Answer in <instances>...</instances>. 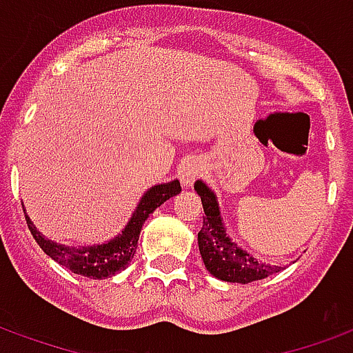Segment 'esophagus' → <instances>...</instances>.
I'll return each mask as SVG.
<instances>
[{"label":"esophagus","mask_w":353,"mask_h":353,"mask_svg":"<svg viewBox=\"0 0 353 353\" xmlns=\"http://www.w3.org/2000/svg\"><path fill=\"white\" fill-rule=\"evenodd\" d=\"M201 174V165L198 161H187L179 166V179H181L183 185H192L196 181V177Z\"/></svg>","instance_id":"34e87169"}]
</instances>
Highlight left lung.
Returning a JSON list of instances; mask_svg holds the SVG:
<instances>
[{
    "instance_id": "obj_1",
    "label": "left lung",
    "mask_w": 353,
    "mask_h": 353,
    "mask_svg": "<svg viewBox=\"0 0 353 353\" xmlns=\"http://www.w3.org/2000/svg\"><path fill=\"white\" fill-rule=\"evenodd\" d=\"M194 188L200 194L205 212L203 225L198 233V246L205 268L214 278L230 283H252L268 278L283 268V266L259 263L248 252L239 248L235 242H231L230 236L225 235L224 222L220 219L219 203L214 194L201 181H196Z\"/></svg>"
}]
</instances>
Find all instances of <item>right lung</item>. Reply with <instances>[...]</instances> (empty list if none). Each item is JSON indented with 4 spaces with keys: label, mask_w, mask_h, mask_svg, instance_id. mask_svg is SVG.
I'll list each match as a JSON object with an SVG mask.
<instances>
[{
    "label": "right lung",
    "mask_w": 353,
    "mask_h": 353,
    "mask_svg": "<svg viewBox=\"0 0 353 353\" xmlns=\"http://www.w3.org/2000/svg\"><path fill=\"white\" fill-rule=\"evenodd\" d=\"M181 192L179 181L163 183L155 185L142 196L141 203L133 212V219L129 220L122 235L117 236L114 241L101 244V246H88V248H72V246H63L57 242H51L44 235H40L33 222L26 214L27 228L31 231V235L39 246L50 255L51 259H55L59 265L68 268L70 272L79 274L90 279H105L111 278L131 263L134 252H137V242L139 235L146 219L152 214L159 205H163L166 200H170L172 196Z\"/></svg>",
    "instance_id": "right-lung-1"
}]
</instances>
